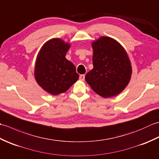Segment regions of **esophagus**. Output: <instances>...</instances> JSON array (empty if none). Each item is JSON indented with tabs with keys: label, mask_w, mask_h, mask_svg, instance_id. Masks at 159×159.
Returning <instances> with one entry per match:
<instances>
[{
	"label": "esophagus",
	"mask_w": 159,
	"mask_h": 159,
	"mask_svg": "<svg viewBox=\"0 0 159 159\" xmlns=\"http://www.w3.org/2000/svg\"><path fill=\"white\" fill-rule=\"evenodd\" d=\"M85 74H81V75H80V76H79V79L80 80H85Z\"/></svg>",
	"instance_id": "esophagus-1"
}]
</instances>
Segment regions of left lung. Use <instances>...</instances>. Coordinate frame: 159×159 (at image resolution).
<instances>
[{"instance_id":"left-lung-1","label":"left lung","mask_w":159,"mask_h":159,"mask_svg":"<svg viewBox=\"0 0 159 159\" xmlns=\"http://www.w3.org/2000/svg\"><path fill=\"white\" fill-rule=\"evenodd\" d=\"M92 46L93 68L86 74V82L104 98L117 95L131 78L132 67L126 50L116 40L104 36Z\"/></svg>"}]
</instances>
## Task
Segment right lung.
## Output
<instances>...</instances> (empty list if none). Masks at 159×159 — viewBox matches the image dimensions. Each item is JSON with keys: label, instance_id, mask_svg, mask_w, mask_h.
I'll return each mask as SVG.
<instances>
[{"label": "right lung", "instance_id": "add662e5", "mask_svg": "<svg viewBox=\"0 0 159 159\" xmlns=\"http://www.w3.org/2000/svg\"><path fill=\"white\" fill-rule=\"evenodd\" d=\"M70 45L59 38L46 42L37 57L35 78L39 85L52 95L66 92L79 75L74 64L66 59Z\"/></svg>", "mask_w": 159, "mask_h": 159}]
</instances>
